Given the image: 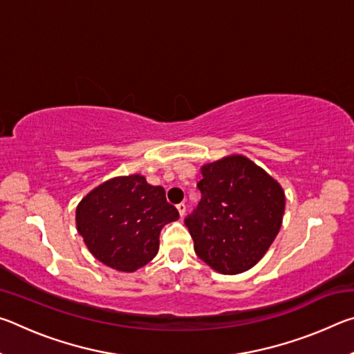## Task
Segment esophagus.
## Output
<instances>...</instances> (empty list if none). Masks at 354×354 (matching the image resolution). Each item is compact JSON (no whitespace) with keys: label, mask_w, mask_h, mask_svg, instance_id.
Instances as JSON below:
<instances>
[{"label":"esophagus","mask_w":354,"mask_h":354,"mask_svg":"<svg viewBox=\"0 0 354 354\" xmlns=\"http://www.w3.org/2000/svg\"><path fill=\"white\" fill-rule=\"evenodd\" d=\"M176 209H178L179 215H181V218H183L184 215H185V205H184V203H179V205L176 206Z\"/></svg>","instance_id":"34e87169"}]
</instances>
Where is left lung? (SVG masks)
<instances>
[{
	"mask_svg": "<svg viewBox=\"0 0 354 354\" xmlns=\"http://www.w3.org/2000/svg\"><path fill=\"white\" fill-rule=\"evenodd\" d=\"M201 200L184 220L196 256L221 274L250 270L278 236L286 207L277 179L241 154L201 167Z\"/></svg>",
	"mask_w": 354,
	"mask_h": 354,
	"instance_id": "1",
	"label": "left lung"
}]
</instances>
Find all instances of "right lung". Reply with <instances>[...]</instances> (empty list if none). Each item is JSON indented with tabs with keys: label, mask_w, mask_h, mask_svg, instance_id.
<instances>
[{
	"label": "right lung",
	"mask_w": 354,
	"mask_h": 354,
	"mask_svg": "<svg viewBox=\"0 0 354 354\" xmlns=\"http://www.w3.org/2000/svg\"><path fill=\"white\" fill-rule=\"evenodd\" d=\"M178 218L164 187L142 175L112 178L76 207V227L88 251L104 266L129 273L158 254L160 230Z\"/></svg>",
	"instance_id": "add662e5"
}]
</instances>
